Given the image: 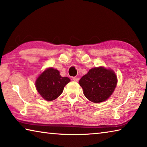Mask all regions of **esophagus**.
<instances>
[{
  "mask_svg": "<svg viewBox=\"0 0 147 147\" xmlns=\"http://www.w3.org/2000/svg\"><path fill=\"white\" fill-rule=\"evenodd\" d=\"M73 80L74 81H75V82H78V80H79V78H78V77H73Z\"/></svg>",
  "mask_w": 147,
  "mask_h": 147,
  "instance_id": "1",
  "label": "esophagus"
}]
</instances>
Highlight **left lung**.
<instances>
[{
	"instance_id": "8db88e82",
	"label": "left lung",
	"mask_w": 147,
	"mask_h": 147,
	"mask_svg": "<svg viewBox=\"0 0 147 147\" xmlns=\"http://www.w3.org/2000/svg\"><path fill=\"white\" fill-rule=\"evenodd\" d=\"M117 82V78L113 71L99 67L90 69L80 80L79 84L87 98L94 103H99L111 96Z\"/></svg>"
}]
</instances>
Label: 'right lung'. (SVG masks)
<instances>
[{
    "mask_svg": "<svg viewBox=\"0 0 147 147\" xmlns=\"http://www.w3.org/2000/svg\"><path fill=\"white\" fill-rule=\"evenodd\" d=\"M70 82L68 77H62L57 69L49 68L38 76L36 87L39 93L48 101L55 100L63 92L64 87Z\"/></svg>",
    "mask_w": 147,
    "mask_h": 147,
    "instance_id": "1",
    "label": "right lung"
}]
</instances>
